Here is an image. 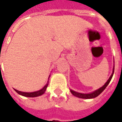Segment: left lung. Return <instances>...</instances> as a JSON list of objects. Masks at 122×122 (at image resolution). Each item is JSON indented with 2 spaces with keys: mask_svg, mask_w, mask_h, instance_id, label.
Listing matches in <instances>:
<instances>
[{
  "mask_svg": "<svg viewBox=\"0 0 122 122\" xmlns=\"http://www.w3.org/2000/svg\"><path fill=\"white\" fill-rule=\"evenodd\" d=\"M114 67L113 68L112 73L110 77L107 80V82L105 83V85H104L102 87H100L99 89L95 90V92H92V93H78V92H74V91H73V90H71V93L73 95H74L75 97H79V98H82V99H93V98H95V97H97L98 95H99L101 94V93L104 90H105V88L107 87V86L108 85V84L110 83V80H111L112 78L113 74H114Z\"/></svg>",
  "mask_w": 122,
  "mask_h": 122,
  "instance_id": "left-lung-1",
  "label": "left lung"
}]
</instances>
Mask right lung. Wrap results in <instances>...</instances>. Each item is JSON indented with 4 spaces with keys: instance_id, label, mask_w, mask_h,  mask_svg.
<instances>
[{
    "instance_id": "right-lung-1",
    "label": "right lung",
    "mask_w": 122,
    "mask_h": 122,
    "mask_svg": "<svg viewBox=\"0 0 122 122\" xmlns=\"http://www.w3.org/2000/svg\"><path fill=\"white\" fill-rule=\"evenodd\" d=\"M49 78H50V77H49ZM48 80H49V78H48ZM48 83H49V81H48V83L46 84L45 86L43 87L42 89H41V90H39V91H37V92L28 93V92H20V91H18V90H15V89H14V90L15 91V92H17L18 94L21 95H22V96H24V97H38V96L42 95L44 93V92H46V88H47V87H48Z\"/></svg>"
}]
</instances>
